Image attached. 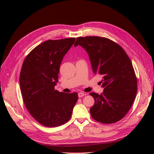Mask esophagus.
<instances>
[{
  "label": "esophagus",
  "instance_id": "34e87169",
  "mask_svg": "<svg viewBox=\"0 0 154 154\" xmlns=\"http://www.w3.org/2000/svg\"><path fill=\"white\" fill-rule=\"evenodd\" d=\"M86 94H84V93H83V92H79V94H78V96H79V97H84V95H85Z\"/></svg>",
  "mask_w": 154,
  "mask_h": 154
}]
</instances>
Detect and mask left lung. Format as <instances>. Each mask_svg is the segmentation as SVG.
Instances as JSON below:
<instances>
[{"mask_svg":"<svg viewBox=\"0 0 154 154\" xmlns=\"http://www.w3.org/2000/svg\"><path fill=\"white\" fill-rule=\"evenodd\" d=\"M78 45L88 53L94 74L103 76V93H90L95 100L90 109L92 117L102 124L118 122L130 110L137 94V80L131 60L122 47L106 37H77L74 46Z\"/></svg>","mask_w":154,"mask_h":154,"instance_id":"obj_1","label":"left lung"}]
</instances>
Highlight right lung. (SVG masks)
Here are the masks:
<instances>
[{"label": "right lung", "instance_id": "obj_1", "mask_svg": "<svg viewBox=\"0 0 154 154\" xmlns=\"http://www.w3.org/2000/svg\"><path fill=\"white\" fill-rule=\"evenodd\" d=\"M75 38L48 40L35 47L24 60L20 88L29 114L41 125L55 127L70 120L78 100L77 92L55 90L61 62Z\"/></svg>", "mask_w": 154, "mask_h": 154}]
</instances>
